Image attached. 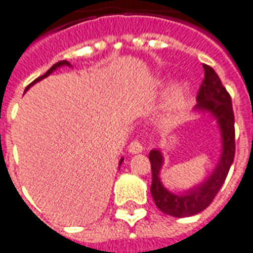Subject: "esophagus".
Listing matches in <instances>:
<instances>
[{"mask_svg":"<svg viewBox=\"0 0 253 253\" xmlns=\"http://www.w3.org/2000/svg\"><path fill=\"white\" fill-rule=\"evenodd\" d=\"M128 151L131 154H138V153H142L143 151V145H142L139 141H132L130 145H128Z\"/></svg>","mask_w":253,"mask_h":253,"instance_id":"esophagus-1","label":"esophagus"}]
</instances>
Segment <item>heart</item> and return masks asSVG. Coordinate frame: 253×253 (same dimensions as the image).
Returning <instances> with one entry per match:
<instances>
[{
    "label": "heart",
    "instance_id": "heart-1",
    "mask_svg": "<svg viewBox=\"0 0 253 253\" xmlns=\"http://www.w3.org/2000/svg\"><path fill=\"white\" fill-rule=\"evenodd\" d=\"M185 96H186V89H185V87H178V88L174 91L171 102H173L174 106H179V104L184 103Z\"/></svg>",
    "mask_w": 253,
    "mask_h": 253
}]
</instances>
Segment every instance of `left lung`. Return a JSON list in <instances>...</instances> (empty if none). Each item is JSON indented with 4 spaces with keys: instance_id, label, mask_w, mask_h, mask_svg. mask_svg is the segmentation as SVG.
<instances>
[{
    "instance_id": "8db88e82",
    "label": "left lung",
    "mask_w": 253,
    "mask_h": 253,
    "mask_svg": "<svg viewBox=\"0 0 253 253\" xmlns=\"http://www.w3.org/2000/svg\"><path fill=\"white\" fill-rule=\"evenodd\" d=\"M204 79L197 93V107L203 111H211L216 117L222 135V154L216 170L209 178L197 188L182 194L170 193L164 188L160 179L162 155L158 150H151L149 160L151 164V196L161 212L173 217H189L207 209L225 182L228 171L235 160V114L232 108L229 92L222 85L218 75L209 65L204 64Z\"/></svg>"
}]
</instances>
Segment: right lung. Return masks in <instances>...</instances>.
I'll return each instance as SVG.
<instances>
[{
  "label": "right lung",
  "mask_w": 253,
  "mask_h": 253,
  "mask_svg": "<svg viewBox=\"0 0 253 253\" xmlns=\"http://www.w3.org/2000/svg\"><path fill=\"white\" fill-rule=\"evenodd\" d=\"M61 65H69V63H68V61H67V60H61V61H59V63H56V64H53V65H52V67H50L49 69H48V71H46L45 74L42 75V76H39V78H37L36 80H33V82H32V83L29 84V85H28L27 89L29 88V87H31L32 84H35V83H36V82H40L41 79H44V78H46L48 75L52 74V72H53V71H55L56 68H59V67H61ZM27 89H25V91H27ZM122 162H123V160H121V162H119V165H121Z\"/></svg>",
  "instance_id": "obj_1"
}]
</instances>
